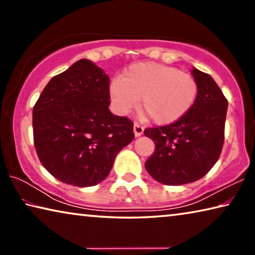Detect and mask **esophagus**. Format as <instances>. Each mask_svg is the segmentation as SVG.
<instances>
[{
	"mask_svg": "<svg viewBox=\"0 0 255 255\" xmlns=\"http://www.w3.org/2000/svg\"><path fill=\"white\" fill-rule=\"evenodd\" d=\"M133 132H135L136 137L141 136V135H143V132H144V127L139 124H135V125H133Z\"/></svg>",
	"mask_w": 255,
	"mask_h": 255,
	"instance_id": "obj_1",
	"label": "esophagus"
}]
</instances>
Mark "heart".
Returning <instances> with one entry per match:
<instances>
[{
	"mask_svg": "<svg viewBox=\"0 0 255 255\" xmlns=\"http://www.w3.org/2000/svg\"><path fill=\"white\" fill-rule=\"evenodd\" d=\"M115 107L128 114L137 108L157 125H169L191 109L198 94L195 77L179 68L158 63H138L125 70L122 79L110 83Z\"/></svg>",
	"mask_w": 255,
	"mask_h": 255,
	"instance_id": "1",
	"label": "heart"
}]
</instances>
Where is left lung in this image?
<instances>
[{
  "label": "left lung",
  "instance_id": "1",
  "mask_svg": "<svg viewBox=\"0 0 255 255\" xmlns=\"http://www.w3.org/2000/svg\"><path fill=\"white\" fill-rule=\"evenodd\" d=\"M191 74L198 83L191 109L173 124L144 130L155 144L145 169L162 184L181 185L201 179L223 148L228 102L210 75L196 67Z\"/></svg>",
  "mask_w": 255,
  "mask_h": 255
}]
</instances>
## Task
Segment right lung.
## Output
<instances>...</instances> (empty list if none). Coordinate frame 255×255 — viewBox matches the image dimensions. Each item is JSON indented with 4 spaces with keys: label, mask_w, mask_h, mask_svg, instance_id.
<instances>
[{
    "label": "right lung",
    "mask_w": 255,
    "mask_h": 255,
    "mask_svg": "<svg viewBox=\"0 0 255 255\" xmlns=\"http://www.w3.org/2000/svg\"><path fill=\"white\" fill-rule=\"evenodd\" d=\"M109 76L80 59L54 76L32 110L38 157L56 179L92 187L110 173L117 154L133 139L132 123L109 109Z\"/></svg>",
    "instance_id": "obj_1"
}]
</instances>
